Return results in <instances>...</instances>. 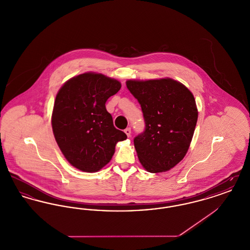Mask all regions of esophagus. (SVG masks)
<instances>
[{
    "mask_svg": "<svg viewBox=\"0 0 250 250\" xmlns=\"http://www.w3.org/2000/svg\"><path fill=\"white\" fill-rule=\"evenodd\" d=\"M125 133L127 135V137L129 138L131 136V128L130 127H127V128H125Z\"/></svg>",
    "mask_w": 250,
    "mask_h": 250,
    "instance_id": "1",
    "label": "esophagus"
}]
</instances>
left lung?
<instances>
[{"label": "left lung", "instance_id": "left-lung-1", "mask_svg": "<svg viewBox=\"0 0 250 250\" xmlns=\"http://www.w3.org/2000/svg\"><path fill=\"white\" fill-rule=\"evenodd\" d=\"M126 86L141 105L145 124L134 138L138 157L149 172L167 171L189 148L198 120L194 96L171 79L127 81Z\"/></svg>", "mask_w": 250, "mask_h": 250}]
</instances>
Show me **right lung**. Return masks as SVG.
<instances>
[{"mask_svg": "<svg viewBox=\"0 0 250 250\" xmlns=\"http://www.w3.org/2000/svg\"><path fill=\"white\" fill-rule=\"evenodd\" d=\"M121 83L102 74L84 73L69 80L56 95L52 129L72 166L95 172L107 164L118 142L127 136L113 125L106 102Z\"/></svg>", "mask_w": 250, "mask_h": 250, "instance_id": "add662e5", "label": "right lung"}]
</instances>
